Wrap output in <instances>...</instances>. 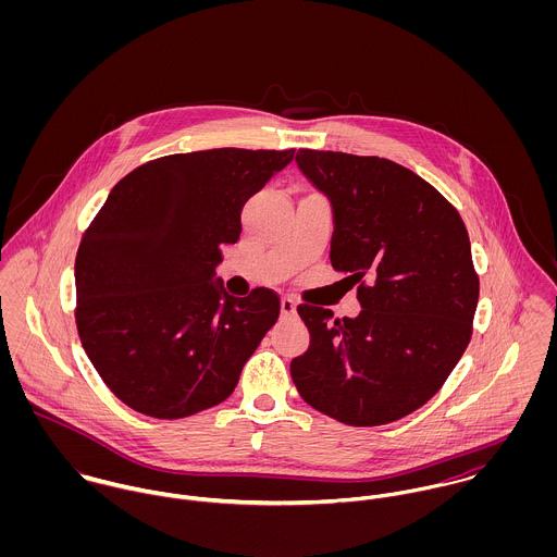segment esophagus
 I'll list each match as a JSON object with an SVG mask.
<instances>
[{"instance_id":"1","label":"esophagus","mask_w":557,"mask_h":557,"mask_svg":"<svg viewBox=\"0 0 557 557\" xmlns=\"http://www.w3.org/2000/svg\"><path fill=\"white\" fill-rule=\"evenodd\" d=\"M281 315H283V318L296 315V302H294L292 298H283V300H281Z\"/></svg>"}]
</instances>
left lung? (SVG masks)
<instances>
[{
	"mask_svg": "<svg viewBox=\"0 0 557 557\" xmlns=\"http://www.w3.org/2000/svg\"><path fill=\"white\" fill-rule=\"evenodd\" d=\"M300 171L332 206V268L358 285L362 311L300 305L309 349L292 380L311 407L377 426L416 411L461 360L478 276L459 212L420 175L380 157L300 150Z\"/></svg>",
	"mask_w": 557,
	"mask_h": 557,
	"instance_id": "1",
	"label": "left lung"
}]
</instances>
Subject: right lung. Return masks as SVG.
<instances>
[{"instance_id": "right-lung-1", "label": "right lung", "mask_w": 557, "mask_h": 557, "mask_svg": "<svg viewBox=\"0 0 557 557\" xmlns=\"http://www.w3.org/2000/svg\"><path fill=\"white\" fill-rule=\"evenodd\" d=\"M294 152L221 148L146 162L113 186L83 234L81 345L135 411L175 420L234 393L281 300L265 287L230 296L216 265L239 239L244 203Z\"/></svg>"}]
</instances>
